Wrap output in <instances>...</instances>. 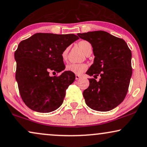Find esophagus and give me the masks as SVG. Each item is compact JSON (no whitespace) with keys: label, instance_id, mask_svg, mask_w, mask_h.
<instances>
[{"label":"esophagus","instance_id":"34e87169","mask_svg":"<svg viewBox=\"0 0 147 147\" xmlns=\"http://www.w3.org/2000/svg\"><path fill=\"white\" fill-rule=\"evenodd\" d=\"M75 79H76V80H79V79H81V76L78 75H75Z\"/></svg>","mask_w":147,"mask_h":147}]
</instances>
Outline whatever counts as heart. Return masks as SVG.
Returning a JSON list of instances; mask_svg holds the SVG:
<instances>
[{"label":"heart","mask_w":147,"mask_h":147,"mask_svg":"<svg viewBox=\"0 0 147 147\" xmlns=\"http://www.w3.org/2000/svg\"><path fill=\"white\" fill-rule=\"evenodd\" d=\"M79 46L81 48L85 54L86 53L88 49L89 48H91V44L89 42L85 40L81 41L79 43ZM68 53V48H66L63 50V52H62V58L64 60H66L67 59V56ZM88 66L86 64L84 63H79V64H69L66 66V69L67 71L71 72L72 73H75L76 75H81L82 73H83L87 69Z\"/></svg>","instance_id":"heart-1"}]
</instances>
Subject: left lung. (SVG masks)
<instances>
[{
    "label": "left lung",
    "instance_id": "left-lung-1",
    "mask_svg": "<svg viewBox=\"0 0 147 147\" xmlns=\"http://www.w3.org/2000/svg\"><path fill=\"white\" fill-rule=\"evenodd\" d=\"M89 42L95 56L93 64L86 74L100 79H89V86L83 91L85 103L95 111H107L124 101L132 74V52L126 42L104 31L78 34Z\"/></svg>",
    "mask_w": 147,
    "mask_h": 147
}]
</instances>
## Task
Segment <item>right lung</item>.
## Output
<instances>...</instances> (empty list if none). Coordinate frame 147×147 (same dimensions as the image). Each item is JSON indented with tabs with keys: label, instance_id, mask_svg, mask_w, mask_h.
<instances>
[{
	"label": "right lung",
	"instance_id": "right-lung-1",
	"mask_svg": "<svg viewBox=\"0 0 147 147\" xmlns=\"http://www.w3.org/2000/svg\"><path fill=\"white\" fill-rule=\"evenodd\" d=\"M79 37L75 34L38 33L19 43L15 52L17 62L15 79L21 97L32 110L48 113L62 104L66 90L75 75L64 71L59 77L50 72L65 69L62 52Z\"/></svg>",
	"mask_w": 147,
	"mask_h": 147
}]
</instances>
